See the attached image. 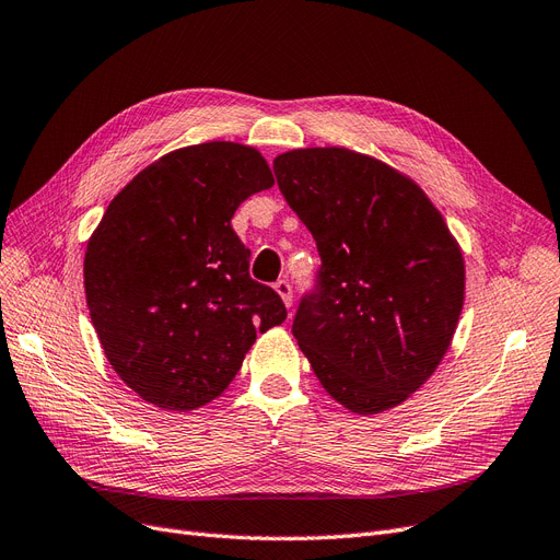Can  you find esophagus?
Segmentation results:
<instances>
[{
	"label": "esophagus",
	"mask_w": 560,
	"mask_h": 560,
	"mask_svg": "<svg viewBox=\"0 0 560 560\" xmlns=\"http://www.w3.org/2000/svg\"><path fill=\"white\" fill-rule=\"evenodd\" d=\"M275 291L281 295V300H283L285 306L293 304V285H291V281H288V279H279V281L275 283Z\"/></svg>",
	"instance_id": "34e87169"
}]
</instances>
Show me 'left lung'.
Segmentation results:
<instances>
[{
    "label": "left lung",
    "instance_id": "1",
    "mask_svg": "<svg viewBox=\"0 0 560 560\" xmlns=\"http://www.w3.org/2000/svg\"><path fill=\"white\" fill-rule=\"evenodd\" d=\"M320 269L293 335L323 387L360 416L406 401L441 364L464 306V258L420 186L343 148L275 159Z\"/></svg>",
    "mask_w": 560,
    "mask_h": 560
}]
</instances>
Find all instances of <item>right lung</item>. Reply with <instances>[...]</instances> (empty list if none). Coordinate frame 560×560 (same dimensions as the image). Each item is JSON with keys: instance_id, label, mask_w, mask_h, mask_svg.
Here are the masks:
<instances>
[{"instance_id": "right-lung-1", "label": "right lung", "mask_w": 560, "mask_h": 560, "mask_svg": "<svg viewBox=\"0 0 560 560\" xmlns=\"http://www.w3.org/2000/svg\"><path fill=\"white\" fill-rule=\"evenodd\" d=\"M272 184L258 150L214 140L161 156L108 205L88 242L85 295L103 353L144 401L210 404L256 332L285 320L231 225L240 202Z\"/></svg>"}]
</instances>
